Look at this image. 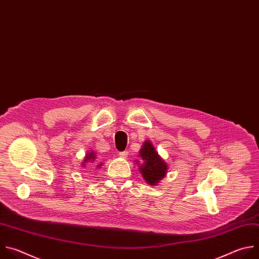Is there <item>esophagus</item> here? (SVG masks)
I'll list each match as a JSON object with an SVG mask.
<instances>
[{"label":"esophagus","instance_id":"1","mask_svg":"<svg viewBox=\"0 0 259 259\" xmlns=\"http://www.w3.org/2000/svg\"><path fill=\"white\" fill-rule=\"evenodd\" d=\"M119 156L122 157V158H125L127 156V152L126 151H122L119 153Z\"/></svg>","mask_w":259,"mask_h":259}]
</instances>
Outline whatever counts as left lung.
Listing matches in <instances>:
<instances>
[{"label":"left lung","mask_w":259,"mask_h":259,"mask_svg":"<svg viewBox=\"0 0 259 259\" xmlns=\"http://www.w3.org/2000/svg\"><path fill=\"white\" fill-rule=\"evenodd\" d=\"M141 159L143 163L139 166L142 177L147 184L154 186L157 185L167 172V164L159 156L157 151L150 141H146L140 150ZM139 163V161L137 160Z\"/></svg>","instance_id":"obj_1"}]
</instances>
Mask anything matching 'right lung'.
<instances>
[{
	"label": "right lung",
	"mask_w": 259,
	"mask_h": 259,
	"mask_svg": "<svg viewBox=\"0 0 259 259\" xmlns=\"http://www.w3.org/2000/svg\"><path fill=\"white\" fill-rule=\"evenodd\" d=\"M95 159H96V154L94 153V152H90V153H88L87 155H85V157H84V162H83V164L82 165H84V163L85 162H91V163H94L95 162ZM98 168L101 166V163L100 164H98V165H96Z\"/></svg>",
	"instance_id": "add662e5"
}]
</instances>
